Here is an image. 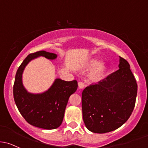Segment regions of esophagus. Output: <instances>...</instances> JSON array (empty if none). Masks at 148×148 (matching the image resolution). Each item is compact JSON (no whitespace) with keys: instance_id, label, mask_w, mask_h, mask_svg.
<instances>
[{"instance_id":"obj_1","label":"esophagus","mask_w":148,"mask_h":148,"mask_svg":"<svg viewBox=\"0 0 148 148\" xmlns=\"http://www.w3.org/2000/svg\"><path fill=\"white\" fill-rule=\"evenodd\" d=\"M78 86H79V88H80V89H82V88H85L86 85H85L84 83H83V82H79Z\"/></svg>"}]
</instances>
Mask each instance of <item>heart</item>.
Wrapping results in <instances>:
<instances>
[{"mask_svg":"<svg viewBox=\"0 0 148 148\" xmlns=\"http://www.w3.org/2000/svg\"><path fill=\"white\" fill-rule=\"evenodd\" d=\"M84 69L91 71L89 74V79L93 82H98L106 77L108 71V66L103 64V60L98 58L90 60L85 65Z\"/></svg>","mask_w":148,"mask_h":148,"instance_id":"1","label":"heart"}]
</instances>
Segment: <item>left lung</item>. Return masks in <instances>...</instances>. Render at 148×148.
I'll return each instance as SVG.
<instances>
[{
  "mask_svg": "<svg viewBox=\"0 0 148 148\" xmlns=\"http://www.w3.org/2000/svg\"><path fill=\"white\" fill-rule=\"evenodd\" d=\"M119 57V70L82 92L83 120L92 133H106L119 128L134 109L138 85L128 62Z\"/></svg>",
  "mask_w": 148,
  "mask_h": 148,
  "instance_id": "obj_1",
  "label": "left lung"
}]
</instances>
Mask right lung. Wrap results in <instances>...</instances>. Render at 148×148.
Masks as SVG:
<instances>
[{"instance_id": "obj_1", "label": "right lung", "mask_w": 148, "mask_h": 148, "mask_svg": "<svg viewBox=\"0 0 148 148\" xmlns=\"http://www.w3.org/2000/svg\"><path fill=\"white\" fill-rule=\"evenodd\" d=\"M39 57L54 60L57 59V55L42 50L29 54L25 59L15 75L14 100L20 113L28 123L40 128L52 130L62 124L69 96L77 91L78 84L76 80L66 82L56 79L52 86L45 92H28L23 86V71L29 62Z\"/></svg>"}]
</instances>
